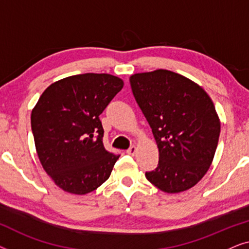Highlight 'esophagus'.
<instances>
[{
    "label": "esophagus",
    "instance_id": "esophagus-1",
    "mask_svg": "<svg viewBox=\"0 0 249 249\" xmlns=\"http://www.w3.org/2000/svg\"><path fill=\"white\" fill-rule=\"evenodd\" d=\"M136 152H137V147H136V146H131L130 148L127 149V154L132 155V156L136 154Z\"/></svg>",
    "mask_w": 249,
    "mask_h": 249
}]
</instances>
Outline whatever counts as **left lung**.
I'll list each match as a JSON object with an SVG mask.
<instances>
[{"label":"left lung","instance_id":"8db88e82","mask_svg":"<svg viewBox=\"0 0 249 249\" xmlns=\"http://www.w3.org/2000/svg\"><path fill=\"white\" fill-rule=\"evenodd\" d=\"M129 80L159 148L158 168L146 179L168 194L190 189L206 175L219 142L212 100L199 85L169 70L135 73Z\"/></svg>","mask_w":249,"mask_h":249}]
</instances>
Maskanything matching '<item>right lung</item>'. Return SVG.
I'll use <instances>...</instances> for the list:
<instances>
[{
	"instance_id": "add662e5",
	"label": "right lung",
	"mask_w": 249,
	"mask_h": 249,
	"mask_svg": "<svg viewBox=\"0 0 249 249\" xmlns=\"http://www.w3.org/2000/svg\"><path fill=\"white\" fill-rule=\"evenodd\" d=\"M124 87L108 73L70 76L50 85L32 111L36 152L64 192L85 195L110 177L120 155L104 148L100 114Z\"/></svg>"
}]
</instances>
